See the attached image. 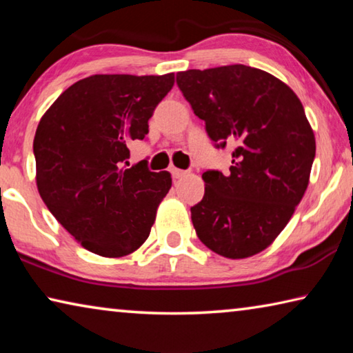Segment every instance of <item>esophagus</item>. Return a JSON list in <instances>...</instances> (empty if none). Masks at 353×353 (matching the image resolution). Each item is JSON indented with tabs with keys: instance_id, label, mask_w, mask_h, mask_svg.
Instances as JSON below:
<instances>
[{
	"instance_id": "esophagus-1",
	"label": "esophagus",
	"mask_w": 353,
	"mask_h": 353,
	"mask_svg": "<svg viewBox=\"0 0 353 353\" xmlns=\"http://www.w3.org/2000/svg\"><path fill=\"white\" fill-rule=\"evenodd\" d=\"M171 174L174 179H181L183 176L188 174V171H183V170H177V168H171Z\"/></svg>"
}]
</instances>
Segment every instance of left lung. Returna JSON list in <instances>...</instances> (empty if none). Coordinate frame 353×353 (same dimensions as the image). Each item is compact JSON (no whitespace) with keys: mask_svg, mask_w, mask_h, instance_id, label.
<instances>
[{"mask_svg":"<svg viewBox=\"0 0 353 353\" xmlns=\"http://www.w3.org/2000/svg\"><path fill=\"white\" fill-rule=\"evenodd\" d=\"M176 82L214 148H234L229 172L202 174L204 198L191 207L196 234L227 259L259 254L308 187L316 141L303 105L277 77L241 63L181 71Z\"/></svg>","mask_w":353,"mask_h":353,"instance_id":"1","label":"left lung"}]
</instances>
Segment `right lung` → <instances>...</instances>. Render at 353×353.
Here are the masks:
<instances>
[{"mask_svg":"<svg viewBox=\"0 0 353 353\" xmlns=\"http://www.w3.org/2000/svg\"><path fill=\"white\" fill-rule=\"evenodd\" d=\"M174 74H94L77 81L40 119L34 137L37 188L48 210L83 248L123 256L146 241L171 188L168 171L129 166V143L145 140L149 118Z\"/></svg>","mask_w":353,"mask_h":353,"instance_id":"obj_1","label":"right lung"}]
</instances>
